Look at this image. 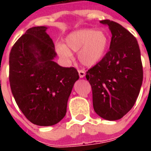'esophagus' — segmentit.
Segmentation results:
<instances>
[{
    "instance_id": "34e87169",
    "label": "esophagus",
    "mask_w": 151,
    "mask_h": 151,
    "mask_svg": "<svg viewBox=\"0 0 151 151\" xmlns=\"http://www.w3.org/2000/svg\"><path fill=\"white\" fill-rule=\"evenodd\" d=\"M78 73H79V77L81 78H83L85 76V72L82 70H78Z\"/></svg>"
}]
</instances>
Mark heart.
Wrapping results in <instances>:
<instances>
[{
    "mask_svg": "<svg viewBox=\"0 0 151 151\" xmlns=\"http://www.w3.org/2000/svg\"><path fill=\"white\" fill-rule=\"evenodd\" d=\"M66 45L58 44L56 50L62 58L70 59L72 52H78L79 61L85 66H96L106 54L110 40L103 30L81 29L71 32L66 36Z\"/></svg>",
    "mask_w": 151,
    "mask_h": 151,
    "instance_id": "1",
    "label": "heart"
}]
</instances>
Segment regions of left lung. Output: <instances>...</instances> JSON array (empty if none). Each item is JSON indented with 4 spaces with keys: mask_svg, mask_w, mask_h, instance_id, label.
Instances as JSON below:
<instances>
[{
    "mask_svg": "<svg viewBox=\"0 0 151 151\" xmlns=\"http://www.w3.org/2000/svg\"><path fill=\"white\" fill-rule=\"evenodd\" d=\"M111 31L110 51L86 72L92 89L93 108L103 119L116 121L136 103L143 83V65L136 37L119 23L105 19Z\"/></svg>",
    "mask_w": 151,
    "mask_h": 151,
    "instance_id": "left-lung-1",
    "label": "left lung"
}]
</instances>
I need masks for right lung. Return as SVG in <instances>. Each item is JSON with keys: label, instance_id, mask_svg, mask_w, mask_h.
Masks as SVG:
<instances>
[{"label": "right lung", "instance_id": "right-lung-1", "mask_svg": "<svg viewBox=\"0 0 151 151\" xmlns=\"http://www.w3.org/2000/svg\"><path fill=\"white\" fill-rule=\"evenodd\" d=\"M47 29H27L9 55L13 96L25 117L40 126L54 125L65 117L69 96L79 78L74 67H63L53 61L56 52Z\"/></svg>", "mask_w": 151, "mask_h": 151}]
</instances>
